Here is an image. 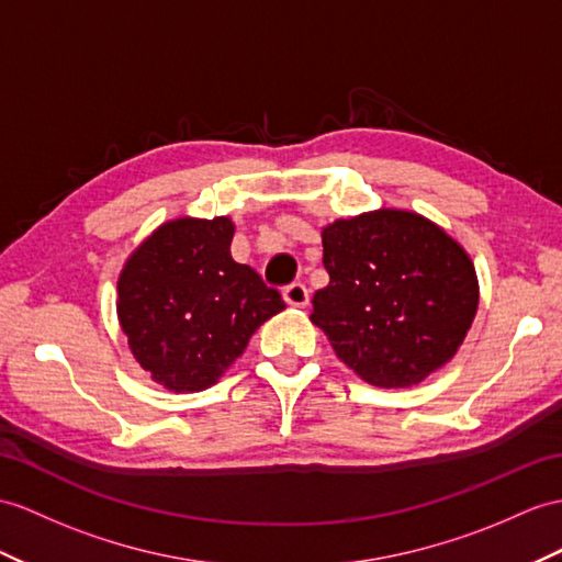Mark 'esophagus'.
<instances>
[{
  "label": "esophagus",
  "mask_w": 562,
  "mask_h": 562,
  "mask_svg": "<svg viewBox=\"0 0 562 562\" xmlns=\"http://www.w3.org/2000/svg\"><path fill=\"white\" fill-rule=\"evenodd\" d=\"M283 300L291 307H305L310 303L307 285L305 283H297V281L291 283V285H285V289H283Z\"/></svg>",
  "instance_id": "esophagus-1"
}]
</instances>
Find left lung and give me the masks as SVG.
<instances>
[{"instance_id":"1","label":"left lung","mask_w":562,"mask_h":562,"mask_svg":"<svg viewBox=\"0 0 562 562\" xmlns=\"http://www.w3.org/2000/svg\"><path fill=\"white\" fill-rule=\"evenodd\" d=\"M328 285L312 324L367 384L407 389L453 360L474 322L470 255L429 218L376 210L322 231Z\"/></svg>"}]
</instances>
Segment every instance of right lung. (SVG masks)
I'll return each instance as SVG.
<instances>
[{
    "mask_svg": "<svg viewBox=\"0 0 562 562\" xmlns=\"http://www.w3.org/2000/svg\"><path fill=\"white\" fill-rule=\"evenodd\" d=\"M234 231L228 216L173 218L123 265L121 328L133 358L173 393L216 384L259 324L285 307L277 289L231 257Z\"/></svg>",
    "mask_w": 562,
    "mask_h": 562,
    "instance_id": "1",
    "label": "right lung"
}]
</instances>
